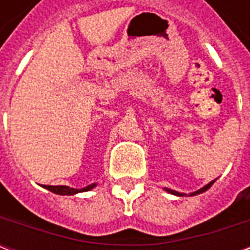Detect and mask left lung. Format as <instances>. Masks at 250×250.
I'll list each match as a JSON object with an SVG mask.
<instances>
[{"instance_id": "obj_1", "label": "left lung", "mask_w": 250, "mask_h": 250, "mask_svg": "<svg viewBox=\"0 0 250 250\" xmlns=\"http://www.w3.org/2000/svg\"><path fill=\"white\" fill-rule=\"evenodd\" d=\"M213 184H214V181H211V182H209V184L206 185V186H204V188H199L198 191H195V193H191V194H190V195H195V194L204 193V191H206L208 188H210V186H211V185H213ZM166 191H168V193L174 194V195H178V197H184V195H186V194L178 193V191H174V190H170V188H166Z\"/></svg>"}]
</instances>
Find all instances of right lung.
Wrapping results in <instances>:
<instances>
[{"instance_id":"right-lung-1","label":"right lung","mask_w":250,"mask_h":250,"mask_svg":"<svg viewBox=\"0 0 250 250\" xmlns=\"http://www.w3.org/2000/svg\"><path fill=\"white\" fill-rule=\"evenodd\" d=\"M44 188H48V190H51L52 193L60 194V195H72V194L82 193V191H88V190H91L92 188H95V185H89L87 188H69V186H49V185H45Z\"/></svg>"}]
</instances>
